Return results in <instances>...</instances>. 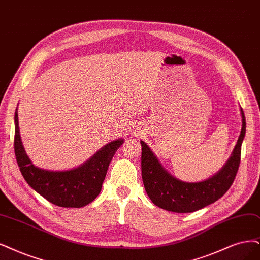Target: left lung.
<instances>
[{"label": "left lung", "mask_w": 260, "mask_h": 260, "mask_svg": "<svg viewBox=\"0 0 260 260\" xmlns=\"http://www.w3.org/2000/svg\"><path fill=\"white\" fill-rule=\"evenodd\" d=\"M242 128L237 145L226 164L216 175L201 182L181 181L160 165L146 142L141 143V175L143 185L152 203L176 213H189L215 203L232 186L241 159L245 136V115L241 108Z\"/></svg>", "instance_id": "1"}]
</instances>
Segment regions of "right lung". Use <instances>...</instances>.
Instances as JSON below:
<instances>
[{
    "label": "right lung",
    "instance_id": "right-lung-1",
    "mask_svg": "<svg viewBox=\"0 0 260 260\" xmlns=\"http://www.w3.org/2000/svg\"><path fill=\"white\" fill-rule=\"evenodd\" d=\"M123 139L113 140L103 147L79 167L53 171L38 168L28 158L23 148L15 112V155L24 180L49 203L63 208H81L99 196L110 161Z\"/></svg>",
    "mask_w": 260,
    "mask_h": 260
}]
</instances>
